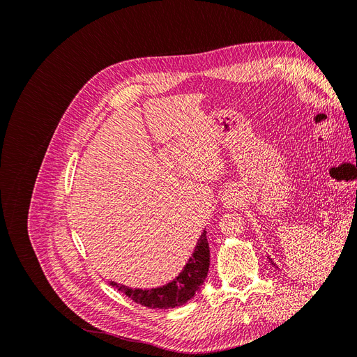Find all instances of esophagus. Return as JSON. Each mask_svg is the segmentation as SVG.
<instances>
[{
  "mask_svg": "<svg viewBox=\"0 0 357 357\" xmlns=\"http://www.w3.org/2000/svg\"><path fill=\"white\" fill-rule=\"evenodd\" d=\"M222 202L226 208H236L243 202V192L238 188L226 189Z\"/></svg>",
  "mask_w": 357,
  "mask_h": 357,
  "instance_id": "1",
  "label": "esophagus"
}]
</instances>
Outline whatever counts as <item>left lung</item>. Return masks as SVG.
Wrapping results in <instances>:
<instances>
[{"label": "left lung", "instance_id": "left-lung-1", "mask_svg": "<svg viewBox=\"0 0 357 357\" xmlns=\"http://www.w3.org/2000/svg\"><path fill=\"white\" fill-rule=\"evenodd\" d=\"M268 259H269V262H271V264H273V265H274V266H275V268H278V266H277V265H275V264H274V261H273V259H271V257H269V256H268Z\"/></svg>", "mask_w": 357, "mask_h": 357}]
</instances>
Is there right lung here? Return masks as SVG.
Here are the masks:
<instances>
[{
    "instance_id": "obj_1",
    "label": "right lung",
    "mask_w": 357,
    "mask_h": 357,
    "mask_svg": "<svg viewBox=\"0 0 357 357\" xmlns=\"http://www.w3.org/2000/svg\"><path fill=\"white\" fill-rule=\"evenodd\" d=\"M208 268L210 247L207 241V231H204L181 273L169 283L152 289H132L116 282H110V286L123 291L128 298H131L139 305L158 310L176 308L185 305L188 301L195 296L204 284L205 278H207Z\"/></svg>"
}]
</instances>
